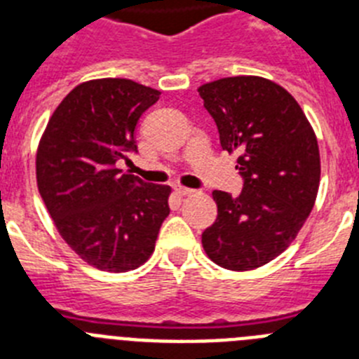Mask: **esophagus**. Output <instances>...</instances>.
Listing matches in <instances>:
<instances>
[{
	"mask_svg": "<svg viewBox=\"0 0 359 359\" xmlns=\"http://www.w3.org/2000/svg\"><path fill=\"white\" fill-rule=\"evenodd\" d=\"M174 190H176V194H180V196H190V194H194V190H192V189H187V187H182V185H177Z\"/></svg>",
	"mask_w": 359,
	"mask_h": 359,
	"instance_id": "34e87169",
	"label": "esophagus"
}]
</instances>
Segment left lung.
Segmentation results:
<instances>
[{"mask_svg": "<svg viewBox=\"0 0 359 359\" xmlns=\"http://www.w3.org/2000/svg\"><path fill=\"white\" fill-rule=\"evenodd\" d=\"M223 151L236 152L239 196L214 190L217 219L201 243L215 264L255 269L280 255L313 210L320 183L316 136L302 107L262 77H226L199 88Z\"/></svg>", "mask_w": 359, "mask_h": 359, "instance_id": "1", "label": "left lung"}]
</instances>
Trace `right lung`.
I'll list each match as a JSON object with an SVG mask.
<instances>
[{
  "label": "right lung",
  "mask_w": 359,
  "mask_h": 359,
  "mask_svg": "<svg viewBox=\"0 0 359 359\" xmlns=\"http://www.w3.org/2000/svg\"><path fill=\"white\" fill-rule=\"evenodd\" d=\"M160 91L129 79H98L69 91L37 151V187L62 239L98 269L122 273L154 252L169 215V185L122 174L136 154V126Z\"/></svg>",
  "instance_id": "add662e5"
}]
</instances>
